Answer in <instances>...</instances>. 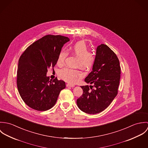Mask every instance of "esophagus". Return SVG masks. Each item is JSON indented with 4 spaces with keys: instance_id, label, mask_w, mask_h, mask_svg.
Segmentation results:
<instances>
[{
    "instance_id": "esophagus-1",
    "label": "esophagus",
    "mask_w": 148,
    "mask_h": 148,
    "mask_svg": "<svg viewBox=\"0 0 148 148\" xmlns=\"http://www.w3.org/2000/svg\"><path fill=\"white\" fill-rule=\"evenodd\" d=\"M66 86H69V87H73L75 85L73 84H69V83H67L66 84Z\"/></svg>"
}]
</instances>
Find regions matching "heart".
<instances>
[{
    "instance_id": "heart-1",
    "label": "heart",
    "mask_w": 148,
    "mask_h": 148,
    "mask_svg": "<svg viewBox=\"0 0 148 148\" xmlns=\"http://www.w3.org/2000/svg\"><path fill=\"white\" fill-rule=\"evenodd\" d=\"M70 51L78 58L77 65L84 69L90 68L95 62L96 56L93 52L89 51V47L84 41H79L70 47ZM68 52L63 49L58 56L57 64L59 66L63 65ZM60 77L69 83H75L82 76V72L76 69L65 68L60 71Z\"/></svg>"
}]
</instances>
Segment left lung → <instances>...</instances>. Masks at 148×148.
<instances>
[{
    "instance_id": "obj_1",
    "label": "left lung",
    "mask_w": 148,
    "mask_h": 148,
    "mask_svg": "<svg viewBox=\"0 0 148 148\" xmlns=\"http://www.w3.org/2000/svg\"><path fill=\"white\" fill-rule=\"evenodd\" d=\"M121 67L115 53L106 44L99 45L92 71L85 79L91 85L81 86L83 93L77 99L79 108L88 114L100 113L118 93Z\"/></svg>"
}]
</instances>
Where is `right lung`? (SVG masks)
Returning a JSON list of instances; mask_svg holds the SVG:
<instances>
[{
  "label": "right lung",
  "mask_w": 148,
  "mask_h": 148,
  "mask_svg": "<svg viewBox=\"0 0 148 148\" xmlns=\"http://www.w3.org/2000/svg\"><path fill=\"white\" fill-rule=\"evenodd\" d=\"M69 38L48 35L30 45L22 53L17 70V86L23 101L29 107L45 111L56 103L65 88L63 80H49L47 72L53 68L64 44Z\"/></svg>",
  "instance_id": "add662e5"
}]
</instances>
